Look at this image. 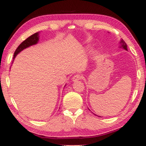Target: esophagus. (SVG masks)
Masks as SVG:
<instances>
[{
    "label": "esophagus",
    "instance_id": "obj_1",
    "mask_svg": "<svg viewBox=\"0 0 146 146\" xmlns=\"http://www.w3.org/2000/svg\"><path fill=\"white\" fill-rule=\"evenodd\" d=\"M82 78V76L80 75V74H76L73 77V81H76L78 80H80L81 78Z\"/></svg>",
    "mask_w": 146,
    "mask_h": 146
}]
</instances>
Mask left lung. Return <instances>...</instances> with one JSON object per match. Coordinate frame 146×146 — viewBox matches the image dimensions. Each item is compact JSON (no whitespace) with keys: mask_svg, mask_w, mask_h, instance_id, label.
Listing matches in <instances>:
<instances>
[{"mask_svg":"<svg viewBox=\"0 0 146 146\" xmlns=\"http://www.w3.org/2000/svg\"><path fill=\"white\" fill-rule=\"evenodd\" d=\"M120 43L121 44V45H122V48H123V49H125V50H127V44H126V43L125 42V41L123 40V39H122V40H121Z\"/></svg>","mask_w":146,"mask_h":146,"instance_id":"8db88e82","label":"left lung"}]
</instances>
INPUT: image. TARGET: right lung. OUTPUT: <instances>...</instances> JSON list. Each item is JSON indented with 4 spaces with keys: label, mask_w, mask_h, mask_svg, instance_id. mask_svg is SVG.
<instances>
[{
    "label": "right lung",
    "mask_w": 146,
    "mask_h": 146,
    "mask_svg": "<svg viewBox=\"0 0 146 146\" xmlns=\"http://www.w3.org/2000/svg\"><path fill=\"white\" fill-rule=\"evenodd\" d=\"M38 41V32H36V33H34L33 35H32L29 36L28 38H27L25 40H24L23 42L20 44V45L18 46V48H17L15 51L13 58H15V56L17 54L21 52L22 50H23L24 49L28 48V47L30 46L34 45V44L37 43Z\"/></svg>",
    "instance_id": "add662e5"
}]
</instances>
